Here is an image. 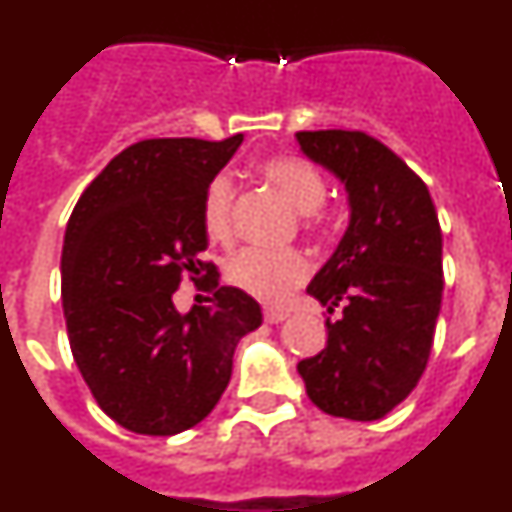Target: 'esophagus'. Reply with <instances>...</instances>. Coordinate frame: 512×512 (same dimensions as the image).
Returning <instances> with one entry per match:
<instances>
[{"label":"esophagus","instance_id":"obj_1","mask_svg":"<svg viewBox=\"0 0 512 512\" xmlns=\"http://www.w3.org/2000/svg\"><path fill=\"white\" fill-rule=\"evenodd\" d=\"M289 318L287 310H279V307H266L264 310V320L266 323H282V320Z\"/></svg>","mask_w":512,"mask_h":512}]
</instances>
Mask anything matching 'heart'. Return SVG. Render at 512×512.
<instances>
[{"label":"heart","mask_w":512,"mask_h":512,"mask_svg":"<svg viewBox=\"0 0 512 512\" xmlns=\"http://www.w3.org/2000/svg\"><path fill=\"white\" fill-rule=\"evenodd\" d=\"M266 184L287 197L300 212L307 233L323 235L333 228V215L325 207L328 182L323 171L300 153H274L259 161ZM202 225L210 241L230 243L235 238V184L228 174L212 176L202 200ZM310 277V259L300 248H243L225 261V282L264 302H282L292 289Z\"/></svg>","instance_id":"obj_1"}]
</instances>
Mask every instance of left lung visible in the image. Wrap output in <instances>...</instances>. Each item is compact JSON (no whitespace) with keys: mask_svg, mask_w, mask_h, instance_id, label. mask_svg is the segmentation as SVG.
<instances>
[{"mask_svg":"<svg viewBox=\"0 0 512 512\" xmlns=\"http://www.w3.org/2000/svg\"><path fill=\"white\" fill-rule=\"evenodd\" d=\"M300 148L346 184L351 225L307 295L328 312V346L300 361L323 413L379 420L420 382L443 295L438 212L425 182L364 130H300Z\"/></svg>","mask_w":512,"mask_h":512,"instance_id":"1","label":"left lung"}]
</instances>
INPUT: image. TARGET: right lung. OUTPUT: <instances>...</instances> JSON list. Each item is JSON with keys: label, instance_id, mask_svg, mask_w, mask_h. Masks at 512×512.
Here are the masks:
<instances>
[{"label": "right lung", "instance_id": "1", "mask_svg": "<svg viewBox=\"0 0 512 512\" xmlns=\"http://www.w3.org/2000/svg\"><path fill=\"white\" fill-rule=\"evenodd\" d=\"M243 133L225 140L148 138L117 153L66 225L61 295L71 354L99 408L143 436L205 420L233 374L235 346L261 305L220 287L202 200ZM189 276L211 295L187 316L170 297Z\"/></svg>", "mask_w": 512, "mask_h": 512}]
</instances>
